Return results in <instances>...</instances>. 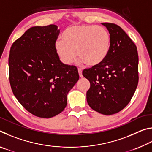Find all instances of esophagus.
Listing matches in <instances>:
<instances>
[{
  "mask_svg": "<svg viewBox=\"0 0 152 152\" xmlns=\"http://www.w3.org/2000/svg\"><path fill=\"white\" fill-rule=\"evenodd\" d=\"M78 74L80 78H82V77H83V76H82V71L81 69H78Z\"/></svg>",
  "mask_w": 152,
  "mask_h": 152,
  "instance_id": "obj_1",
  "label": "esophagus"
}]
</instances>
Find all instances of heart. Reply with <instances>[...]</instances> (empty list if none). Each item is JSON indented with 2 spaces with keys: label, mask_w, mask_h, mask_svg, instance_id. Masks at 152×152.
Wrapping results in <instances>:
<instances>
[{
  "label": "heart",
  "mask_w": 152,
  "mask_h": 152,
  "mask_svg": "<svg viewBox=\"0 0 152 152\" xmlns=\"http://www.w3.org/2000/svg\"><path fill=\"white\" fill-rule=\"evenodd\" d=\"M62 39H57L56 50L60 60L70 64L77 56L87 66L99 65L104 60L110 48V36L105 28L94 25H77L64 31Z\"/></svg>",
  "instance_id": "b5f03b06"
}]
</instances>
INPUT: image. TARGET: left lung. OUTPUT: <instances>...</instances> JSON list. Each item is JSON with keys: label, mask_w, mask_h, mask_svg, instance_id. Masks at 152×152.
Here are the masks:
<instances>
[{"label": "left lung", "mask_w": 152, "mask_h": 152, "mask_svg": "<svg viewBox=\"0 0 152 152\" xmlns=\"http://www.w3.org/2000/svg\"><path fill=\"white\" fill-rule=\"evenodd\" d=\"M110 36V48L99 65L85 69L82 75L91 87L88 104L95 111L110 115L119 113L132 100L139 81L137 47L119 25L102 23Z\"/></svg>", "instance_id": "left-lung-1"}]
</instances>
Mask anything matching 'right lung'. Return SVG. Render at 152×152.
I'll return each mask as SVG.
<instances>
[{
	"instance_id": "right-lung-1",
	"label": "right lung",
	"mask_w": 152,
	"mask_h": 152,
	"mask_svg": "<svg viewBox=\"0 0 152 152\" xmlns=\"http://www.w3.org/2000/svg\"><path fill=\"white\" fill-rule=\"evenodd\" d=\"M56 25L33 27L12 43L9 82L18 101L41 118L54 117L67 104V94L79 79L78 69L61 62L55 43Z\"/></svg>"
}]
</instances>
